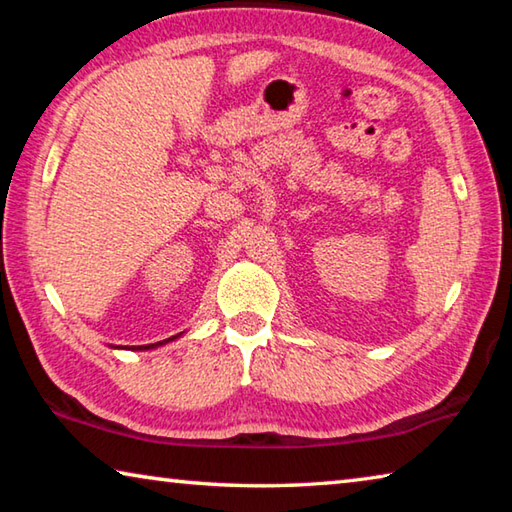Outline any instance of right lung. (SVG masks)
<instances>
[{
  "label": "right lung",
  "mask_w": 512,
  "mask_h": 512,
  "mask_svg": "<svg viewBox=\"0 0 512 512\" xmlns=\"http://www.w3.org/2000/svg\"><path fill=\"white\" fill-rule=\"evenodd\" d=\"M178 336L180 334L171 336V339H167V341H158V343H149V345H128V350H155V348H160V345H164V343L178 339ZM110 348H121V345H110Z\"/></svg>",
  "instance_id": "add662e5"
}]
</instances>
